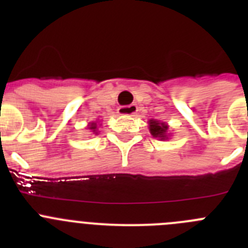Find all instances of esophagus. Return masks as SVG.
<instances>
[{"label":"esophagus","instance_id":"esophagus-1","mask_svg":"<svg viewBox=\"0 0 248 248\" xmlns=\"http://www.w3.org/2000/svg\"><path fill=\"white\" fill-rule=\"evenodd\" d=\"M138 111L137 104H130V105H124V107H120L118 109V113L120 115H133Z\"/></svg>","mask_w":248,"mask_h":248}]
</instances>
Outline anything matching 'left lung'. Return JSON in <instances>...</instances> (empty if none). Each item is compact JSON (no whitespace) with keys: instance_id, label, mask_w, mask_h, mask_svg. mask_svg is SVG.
I'll return each instance as SVG.
<instances>
[{"instance_id":"8db88e82","label":"left lung","mask_w":248,"mask_h":248,"mask_svg":"<svg viewBox=\"0 0 248 248\" xmlns=\"http://www.w3.org/2000/svg\"><path fill=\"white\" fill-rule=\"evenodd\" d=\"M168 129L169 126L166 125L165 123L154 119L149 120V130H150V134L154 138H159L160 140L169 139Z\"/></svg>"}]
</instances>
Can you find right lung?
<instances>
[{"mask_svg": "<svg viewBox=\"0 0 248 248\" xmlns=\"http://www.w3.org/2000/svg\"><path fill=\"white\" fill-rule=\"evenodd\" d=\"M88 129H89V130H92V131H93L94 134H98V130H97V123H95V122H93V123H89Z\"/></svg>", "mask_w": 248, "mask_h": 248, "instance_id": "obj_1", "label": "right lung"}]
</instances>
